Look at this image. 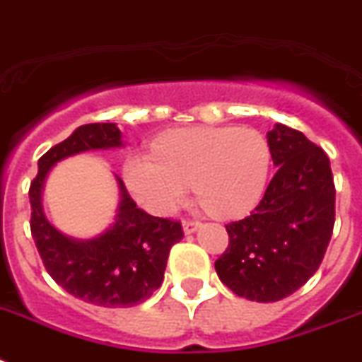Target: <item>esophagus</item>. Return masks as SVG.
I'll list each match as a JSON object with an SVG mask.
<instances>
[{
	"mask_svg": "<svg viewBox=\"0 0 362 362\" xmlns=\"http://www.w3.org/2000/svg\"><path fill=\"white\" fill-rule=\"evenodd\" d=\"M182 228H184V234H193V232H197L199 228H201V223L199 221H184L182 223Z\"/></svg>",
	"mask_w": 362,
	"mask_h": 362,
	"instance_id": "obj_1",
	"label": "esophagus"
}]
</instances>
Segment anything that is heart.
<instances>
[{
	"mask_svg": "<svg viewBox=\"0 0 362 362\" xmlns=\"http://www.w3.org/2000/svg\"><path fill=\"white\" fill-rule=\"evenodd\" d=\"M269 167L272 152L260 132L191 126L161 135L154 156H130L122 176L132 197L152 214H173L193 184L211 216L236 219L262 201Z\"/></svg>",
	"mask_w": 362,
	"mask_h": 362,
	"instance_id": "1",
	"label": "heart"
}]
</instances>
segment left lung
I'll use <instances>...</instances> for the list:
<instances>
[{"label": "left lung", "instance_id": "left-lung-1", "mask_svg": "<svg viewBox=\"0 0 362 362\" xmlns=\"http://www.w3.org/2000/svg\"><path fill=\"white\" fill-rule=\"evenodd\" d=\"M267 145L277 173L251 216L227 225L228 247L216 260L223 283L257 303L288 298L313 277L334 225L327 154L279 122Z\"/></svg>", "mask_w": 362, "mask_h": 362}]
</instances>
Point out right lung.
<instances>
[{
	"label": "right lung",
	"mask_w": 362,
	"mask_h": 362,
	"mask_svg": "<svg viewBox=\"0 0 362 362\" xmlns=\"http://www.w3.org/2000/svg\"><path fill=\"white\" fill-rule=\"evenodd\" d=\"M120 146H124L122 132L115 122L79 126L38 160V175L29 187L31 234L44 266L59 286L96 307H134L146 301L163 283L169 251L184 238L178 221L137 208L117 175L119 206L113 223L98 236H69L49 221L42 193L59 161Z\"/></svg>",
	"instance_id": "right-lung-1"
}]
</instances>
